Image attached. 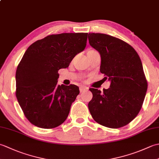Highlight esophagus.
Instances as JSON below:
<instances>
[{
	"label": "esophagus",
	"mask_w": 159,
	"mask_h": 159,
	"mask_svg": "<svg viewBox=\"0 0 159 159\" xmlns=\"http://www.w3.org/2000/svg\"><path fill=\"white\" fill-rule=\"evenodd\" d=\"M87 90H88V88H87V87L81 86V87H80V92H81V93H83V92H85V91H87Z\"/></svg>",
	"instance_id": "34e87169"
}]
</instances>
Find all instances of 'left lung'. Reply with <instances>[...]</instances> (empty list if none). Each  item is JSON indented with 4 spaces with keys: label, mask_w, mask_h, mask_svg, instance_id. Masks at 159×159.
Returning <instances> with one entry per match:
<instances>
[{
    "label": "left lung",
    "mask_w": 159,
    "mask_h": 159,
    "mask_svg": "<svg viewBox=\"0 0 159 159\" xmlns=\"http://www.w3.org/2000/svg\"><path fill=\"white\" fill-rule=\"evenodd\" d=\"M90 46L100 53V72L111 82L103 92L91 88L88 104L96 122L111 128L126 126L139 113L148 89L140 57L133 47L102 33H89Z\"/></svg>",
    "instance_id": "1"
}]
</instances>
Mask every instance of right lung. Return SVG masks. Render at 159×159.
Instances as JSON below:
<instances>
[{"mask_svg": "<svg viewBox=\"0 0 159 159\" xmlns=\"http://www.w3.org/2000/svg\"><path fill=\"white\" fill-rule=\"evenodd\" d=\"M87 33H61L30 46L17 67L16 98L29 121L42 128L63 124L79 94V87L57 85L58 71L85 50Z\"/></svg>", "mask_w": 159, "mask_h": 159, "instance_id": "obj_1", "label": "right lung"}]
</instances>
